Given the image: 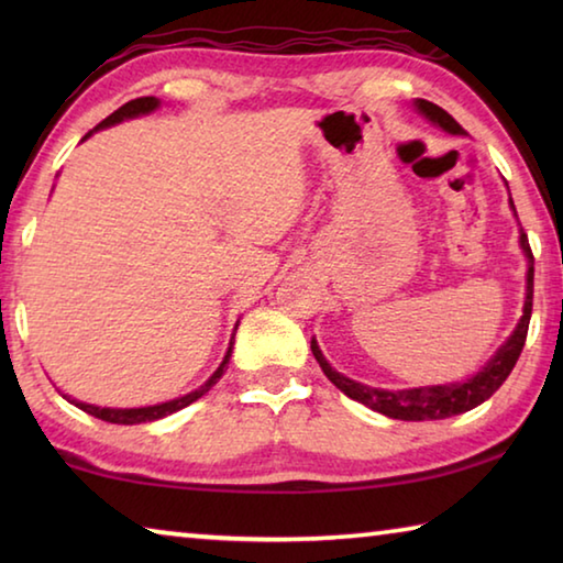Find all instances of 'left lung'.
Masks as SVG:
<instances>
[{"label":"left lung","instance_id":"8db88e82","mask_svg":"<svg viewBox=\"0 0 563 563\" xmlns=\"http://www.w3.org/2000/svg\"><path fill=\"white\" fill-rule=\"evenodd\" d=\"M417 109L424 113L427 119L440 123L444 131L450 133H464V129L456 123L450 113H446L442 107H437L432 101L419 99ZM514 208V203H511ZM517 211V208H514ZM523 253L529 258V273H527V300H523V316L519 320L514 335L504 342L501 350L492 357V362L482 373H476L474 377L466 379V383H456V385H432V387H417V389H397V393H387V389H377V387H367L360 385L355 379H347L345 375L335 373L328 365V360L322 357V352L318 347V342L312 340V355H316L318 365L322 367V373L335 385L340 393H345L347 397L357 399V402L367 405L375 412L393 417V419H405V422H422V419H446L462 412H470L476 405H482L484 399H489L497 389L504 385V379L511 375L514 365L523 350V342H527V332H529V320H531V305H533V253L529 245L527 233L521 231L519 235Z\"/></svg>","mask_w":563,"mask_h":563}]
</instances>
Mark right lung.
Segmentation results:
<instances>
[{"label": "right lung", "instance_id": "right-lung-1", "mask_svg": "<svg viewBox=\"0 0 563 563\" xmlns=\"http://www.w3.org/2000/svg\"><path fill=\"white\" fill-rule=\"evenodd\" d=\"M156 107H158V99L156 97L133 99L129 103H123L121 109L113 111L111 117L103 119L97 129L113 126V123H119L123 119H131V117H139V113L154 111ZM87 136H91V131L87 133ZM87 136H84V139H87ZM231 352H233V342H231V347H228V352H225L221 367L216 369V373L211 375V379H208L206 385H201L198 389H194V393H188L184 397L170 399V402H164V405L139 407V409H113V407H93V405H87V402H76V399H69V402L76 405L79 409H84V412H87V415L99 417V419H103V422H111V424H144V422H154V419H161V417H166V415H174V412H178V409H184L190 402H196L198 397H203L208 389H211L218 383V379L223 377V373L228 369V360H231Z\"/></svg>", "mask_w": 563, "mask_h": 563}]
</instances>
